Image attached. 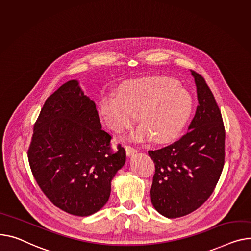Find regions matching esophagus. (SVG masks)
Instances as JSON below:
<instances>
[{
  "instance_id": "obj_1",
  "label": "esophagus",
  "mask_w": 251,
  "mask_h": 251,
  "mask_svg": "<svg viewBox=\"0 0 251 251\" xmlns=\"http://www.w3.org/2000/svg\"><path fill=\"white\" fill-rule=\"evenodd\" d=\"M125 150H126V153H127L128 156H130V155H132V154H134V153L137 152V149L134 148V147L130 146V145H125Z\"/></svg>"
}]
</instances>
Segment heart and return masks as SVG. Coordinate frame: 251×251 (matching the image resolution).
Wrapping results in <instances>:
<instances>
[{
    "label": "heart",
    "mask_w": 251,
    "mask_h": 251,
    "mask_svg": "<svg viewBox=\"0 0 251 251\" xmlns=\"http://www.w3.org/2000/svg\"><path fill=\"white\" fill-rule=\"evenodd\" d=\"M189 92L169 77L146 76L121 85L115 95L104 96L100 116L112 131L123 132L135 122L141 124L128 135L144 141L153 137L159 143L174 140L185 128L192 113Z\"/></svg>",
    "instance_id": "obj_1"
}]
</instances>
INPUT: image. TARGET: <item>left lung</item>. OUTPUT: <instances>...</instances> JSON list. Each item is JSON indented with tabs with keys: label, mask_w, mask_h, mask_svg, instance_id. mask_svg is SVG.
Segmentation results:
<instances>
[{
	"label": "left lung",
	"mask_w": 251,
	"mask_h": 251,
	"mask_svg": "<svg viewBox=\"0 0 251 251\" xmlns=\"http://www.w3.org/2000/svg\"><path fill=\"white\" fill-rule=\"evenodd\" d=\"M199 105L189 131L148 154L155 164L150 200L168 218L186 216L212 195L225 161V128L220 109L204 77L194 71Z\"/></svg>",
	"instance_id": "8db88e82"
}]
</instances>
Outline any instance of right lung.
I'll return each mask as SVG.
<instances>
[{"instance_id": "obj_1", "label": "right lung", "mask_w": 251, "mask_h": 251, "mask_svg": "<svg viewBox=\"0 0 251 251\" xmlns=\"http://www.w3.org/2000/svg\"><path fill=\"white\" fill-rule=\"evenodd\" d=\"M94 101L75 79L49 96L34 124L28 149L30 169L54 206L90 216L108 202L111 181L126 161L125 149L113 151Z\"/></svg>"}]
</instances>
